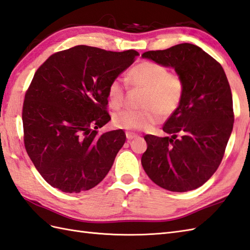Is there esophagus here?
I'll use <instances>...</instances> for the list:
<instances>
[{
	"label": "esophagus",
	"mask_w": 250,
	"mask_h": 250,
	"mask_svg": "<svg viewBox=\"0 0 250 250\" xmlns=\"http://www.w3.org/2000/svg\"><path fill=\"white\" fill-rule=\"evenodd\" d=\"M125 136H126L127 141H129V142L132 141V139L138 137L137 134H135V133H132V132H125Z\"/></svg>",
	"instance_id": "1"
}]
</instances>
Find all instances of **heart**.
Listing matches in <instances>:
<instances>
[{"instance_id":"heart-1","label":"heart","mask_w":250,"mask_h":250,"mask_svg":"<svg viewBox=\"0 0 250 250\" xmlns=\"http://www.w3.org/2000/svg\"><path fill=\"white\" fill-rule=\"evenodd\" d=\"M127 79L136 88L146 90L143 109H126L117 114L113 124L118 129L130 131L149 130L161 123L162 116L175 113L182 102L184 83L181 75L168 71L163 63L146 61L133 67ZM108 105L113 109L123 107L125 100V87L121 80L115 79L107 87Z\"/></svg>"}]
</instances>
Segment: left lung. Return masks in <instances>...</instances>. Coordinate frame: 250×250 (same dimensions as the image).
Segmentation results:
<instances>
[{
	"mask_svg": "<svg viewBox=\"0 0 250 250\" xmlns=\"http://www.w3.org/2000/svg\"><path fill=\"white\" fill-rule=\"evenodd\" d=\"M142 56L175 68L184 83L182 102L163 126L170 136H145L148 147L142 165L148 177L167 190L198 188L222 163L233 127L228 79L217 61L191 43Z\"/></svg>",
	"mask_w": 250,
	"mask_h": 250,
	"instance_id": "8db88e82",
	"label": "left lung"
}]
</instances>
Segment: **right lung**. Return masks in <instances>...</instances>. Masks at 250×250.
<instances>
[{
	"mask_svg": "<svg viewBox=\"0 0 250 250\" xmlns=\"http://www.w3.org/2000/svg\"><path fill=\"white\" fill-rule=\"evenodd\" d=\"M138 52L88 45L52 54L25 92L23 139L34 166L51 187L80 193L100 183L124 146L123 130L99 134L111 120L107 87Z\"/></svg>",
	"mask_w": 250,
	"mask_h": 250,
	"instance_id": "right-lung-1",
	"label": "right lung"
}]
</instances>
